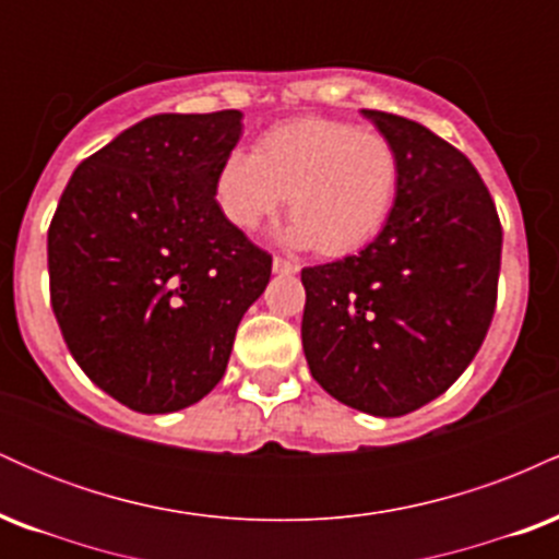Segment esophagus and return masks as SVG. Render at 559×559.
<instances>
[{
    "instance_id": "obj_1",
    "label": "esophagus",
    "mask_w": 559,
    "mask_h": 559,
    "mask_svg": "<svg viewBox=\"0 0 559 559\" xmlns=\"http://www.w3.org/2000/svg\"><path fill=\"white\" fill-rule=\"evenodd\" d=\"M273 273H299V265L286 258H273Z\"/></svg>"
}]
</instances>
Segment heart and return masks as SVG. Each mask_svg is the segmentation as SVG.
<instances>
[{
	"label": "heart",
	"instance_id": "b5f03b06",
	"mask_svg": "<svg viewBox=\"0 0 559 559\" xmlns=\"http://www.w3.org/2000/svg\"><path fill=\"white\" fill-rule=\"evenodd\" d=\"M402 159L383 133L336 118H294L230 152L215 173V202L230 226L254 230L286 202V239L325 258L360 252L386 228Z\"/></svg>",
	"mask_w": 559,
	"mask_h": 559
}]
</instances>
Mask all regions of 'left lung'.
<instances>
[{"instance_id": "8db88e82", "label": "left lung", "mask_w": 559, "mask_h": 559, "mask_svg": "<svg viewBox=\"0 0 559 559\" xmlns=\"http://www.w3.org/2000/svg\"><path fill=\"white\" fill-rule=\"evenodd\" d=\"M362 115L400 152V197L360 254L301 271V346L333 400L400 418L444 394L484 344L502 223L463 152L415 120Z\"/></svg>"}]
</instances>
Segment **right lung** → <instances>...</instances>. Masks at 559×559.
I'll return each mask as SVG.
<instances>
[{"instance_id":"obj_1","label":"right lung","mask_w":559,"mask_h":559,"mask_svg":"<svg viewBox=\"0 0 559 559\" xmlns=\"http://www.w3.org/2000/svg\"><path fill=\"white\" fill-rule=\"evenodd\" d=\"M241 112L152 115L75 168L49 223V294L70 355L136 413L217 386L273 258L230 226L215 173Z\"/></svg>"}]
</instances>
